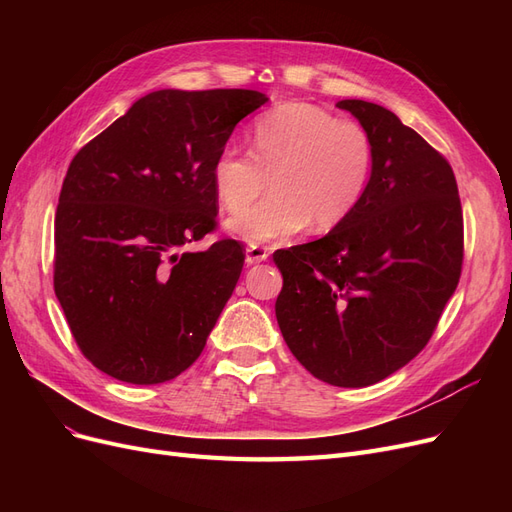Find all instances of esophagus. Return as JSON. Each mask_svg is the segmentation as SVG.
<instances>
[{"label": "esophagus", "instance_id": "1", "mask_svg": "<svg viewBox=\"0 0 512 512\" xmlns=\"http://www.w3.org/2000/svg\"><path fill=\"white\" fill-rule=\"evenodd\" d=\"M269 258V250L265 245H247L245 247V262L247 265H258Z\"/></svg>", "mask_w": 512, "mask_h": 512}]
</instances>
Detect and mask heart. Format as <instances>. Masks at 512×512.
Masks as SVG:
<instances>
[{
  "mask_svg": "<svg viewBox=\"0 0 512 512\" xmlns=\"http://www.w3.org/2000/svg\"><path fill=\"white\" fill-rule=\"evenodd\" d=\"M374 166V143L356 121L307 102H286L260 115L250 153L224 147L211 181L228 211L242 209L270 179L272 194L226 222L230 235L256 245L297 235L309 224L331 230L361 203Z\"/></svg>",
  "mask_w": 512,
  "mask_h": 512,
  "instance_id": "heart-1",
  "label": "heart"
}]
</instances>
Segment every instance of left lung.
Instances as JSON below:
<instances>
[{"instance_id": "left-lung-1", "label": "left lung", "mask_w": 512, "mask_h": 512, "mask_svg": "<svg viewBox=\"0 0 512 512\" xmlns=\"http://www.w3.org/2000/svg\"><path fill=\"white\" fill-rule=\"evenodd\" d=\"M374 143L361 203L318 241L277 250L275 316L322 382L361 389L425 348L459 284L463 215L453 168L374 102L342 100Z\"/></svg>"}]
</instances>
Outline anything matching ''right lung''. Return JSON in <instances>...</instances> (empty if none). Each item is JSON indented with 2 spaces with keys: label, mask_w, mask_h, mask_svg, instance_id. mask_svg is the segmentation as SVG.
<instances>
[{
  "label": "right lung",
  "mask_w": 512,
  "mask_h": 512,
  "mask_svg": "<svg viewBox=\"0 0 512 512\" xmlns=\"http://www.w3.org/2000/svg\"><path fill=\"white\" fill-rule=\"evenodd\" d=\"M252 89H160L74 160L55 213V294L81 352L130 384L177 378L203 352L243 269L232 239L179 252L215 228L211 166Z\"/></svg>",
  "instance_id": "1"
}]
</instances>
